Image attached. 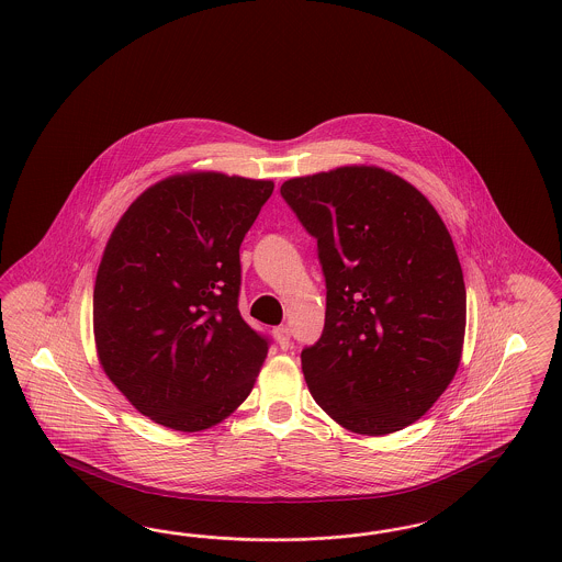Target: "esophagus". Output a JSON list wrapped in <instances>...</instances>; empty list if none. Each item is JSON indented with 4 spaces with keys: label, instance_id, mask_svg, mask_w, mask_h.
I'll use <instances>...</instances> for the list:
<instances>
[{
    "label": "esophagus",
    "instance_id": "1",
    "mask_svg": "<svg viewBox=\"0 0 562 562\" xmlns=\"http://www.w3.org/2000/svg\"><path fill=\"white\" fill-rule=\"evenodd\" d=\"M273 338H276V342L280 345V349H289V347H291V333H289L286 326L273 328Z\"/></svg>",
    "mask_w": 562,
    "mask_h": 562
}]
</instances>
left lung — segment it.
<instances>
[{
  "instance_id": "8db88e82",
  "label": "left lung",
  "mask_w": 562,
  "mask_h": 562,
  "mask_svg": "<svg viewBox=\"0 0 562 562\" xmlns=\"http://www.w3.org/2000/svg\"><path fill=\"white\" fill-rule=\"evenodd\" d=\"M317 238L326 324L301 366L337 425L381 437L425 416L453 381L467 289L448 227L427 196L374 165L280 188Z\"/></svg>"
}]
</instances>
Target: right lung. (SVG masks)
Returning a JSON list of instances; mask_svg holds the SVG:
<instances>
[{"label":"right lung","mask_w":562,"mask_h":562,"mask_svg":"<svg viewBox=\"0 0 562 562\" xmlns=\"http://www.w3.org/2000/svg\"><path fill=\"white\" fill-rule=\"evenodd\" d=\"M273 181L176 173L146 188L106 243L93 286L104 374L162 427L225 420L268 358L238 310L240 245Z\"/></svg>","instance_id":"1"}]
</instances>
